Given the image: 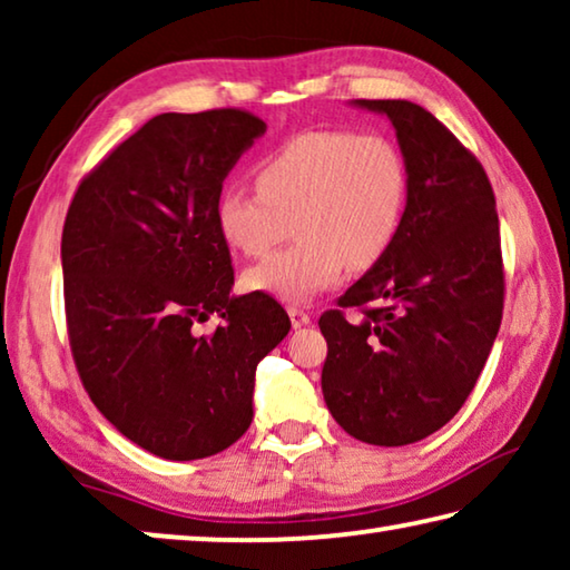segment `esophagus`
I'll use <instances>...</instances> for the list:
<instances>
[{
    "instance_id": "esophagus-1",
    "label": "esophagus",
    "mask_w": 570,
    "mask_h": 570,
    "mask_svg": "<svg viewBox=\"0 0 570 570\" xmlns=\"http://www.w3.org/2000/svg\"><path fill=\"white\" fill-rule=\"evenodd\" d=\"M288 316H292L294 330H298V326H306L308 322H312V316H308V312H304L302 306H288Z\"/></svg>"
}]
</instances>
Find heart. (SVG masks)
I'll use <instances>...</instances> for the list:
<instances>
[{
	"label": "heart",
	"mask_w": 570,
	"mask_h": 570,
	"mask_svg": "<svg viewBox=\"0 0 570 570\" xmlns=\"http://www.w3.org/2000/svg\"><path fill=\"white\" fill-rule=\"evenodd\" d=\"M256 188L228 186L216 224L238 254L258 258L292 230L298 238L246 272V286L284 302H308L382 262L410 200V168L382 132L308 130L258 160Z\"/></svg>",
	"instance_id": "heart-1"
}]
</instances>
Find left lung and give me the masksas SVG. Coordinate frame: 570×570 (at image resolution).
Masks as SVG:
<instances>
[{
  "mask_svg": "<svg viewBox=\"0 0 570 570\" xmlns=\"http://www.w3.org/2000/svg\"><path fill=\"white\" fill-rule=\"evenodd\" d=\"M384 112L410 168L392 248L322 314V392L352 438L400 448L448 424L470 397L503 320L505 274L485 168L435 115L407 100ZM344 307L363 312L346 321Z\"/></svg>",
  "mask_w": 570,
  "mask_h": 570,
  "instance_id": "1",
  "label": "left lung"
}]
</instances>
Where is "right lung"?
Listing matches in <instances>:
<instances>
[{"mask_svg":"<svg viewBox=\"0 0 570 570\" xmlns=\"http://www.w3.org/2000/svg\"><path fill=\"white\" fill-rule=\"evenodd\" d=\"M266 122L240 108L163 112L77 186L62 228L65 320L85 392L135 445L216 455L254 420L256 364L292 330L274 296H230L224 178ZM210 313L225 320L200 335Z\"/></svg>","mask_w":570,"mask_h":570,"instance_id":"right-lung-1","label":"right lung"}]
</instances>
